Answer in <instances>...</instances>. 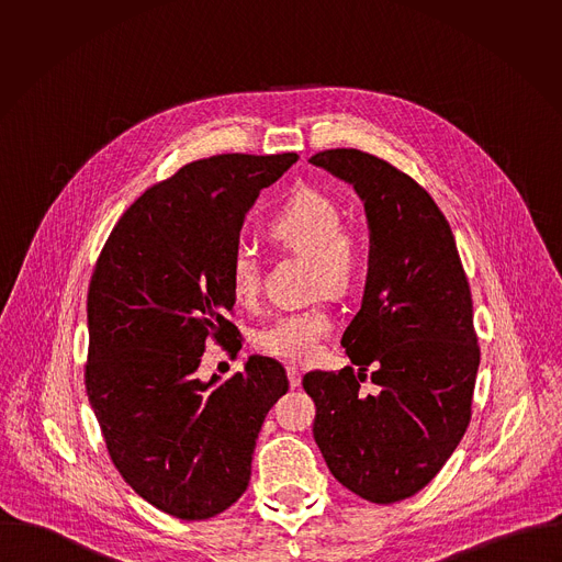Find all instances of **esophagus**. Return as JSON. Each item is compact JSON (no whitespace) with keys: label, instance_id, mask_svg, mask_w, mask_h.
Here are the masks:
<instances>
[{"label":"esophagus","instance_id":"esophagus-1","mask_svg":"<svg viewBox=\"0 0 562 562\" xmlns=\"http://www.w3.org/2000/svg\"><path fill=\"white\" fill-rule=\"evenodd\" d=\"M288 379H290V385L292 387H299L301 385V370L296 366H288Z\"/></svg>","mask_w":562,"mask_h":562}]
</instances>
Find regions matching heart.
Instances as JSON below:
<instances>
[{"instance_id":"heart-1","label":"heart","mask_w":562,"mask_h":562,"mask_svg":"<svg viewBox=\"0 0 562 562\" xmlns=\"http://www.w3.org/2000/svg\"><path fill=\"white\" fill-rule=\"evenodd\" d=\"M266 236L274 244L312 259L314 288L348 292L361 279L368 261L363 236L341 225L339 205L321 190L299 188L268 221ZM261 272L255 250L238 244L229 259V290L240 305H252L259 296ZM330 330V312L322 303L279 314L261 326L255 344L279 359L307 361L321 350Z\"/></svg>"}]
</instances>
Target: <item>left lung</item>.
I'll return each instance as SVG.
<instances>
[{"instance_id": "obj_1", "label": "left lung", "mask_w": 562, "mask_h": 562, "mask_svg": "<svg viewBox=\"0 0 562 562\" xmlns=\"http://www.w3.org/2000/svg\"><path fill=\"white\" fill-rule=\"evenodd\" d=\"M310 161L355 188L370 227L363 303L341 335L359 372L305 374L314 439L346 488L394 504L439 474L470 426L481 363L472 292L446 216L415 179L359 149ZM368 367L374 397L358 392Z\"/></svg>"}]
</instances>
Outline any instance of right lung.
<instances>
[{
	"label": "right lung",
	"instance_id": "right-lung-1",
	"mask_svg": "<svg viewBox=\"0 0 562 562\" xmlns=\"http://www.w3.org/2000/svg\"><path fill=\"white\" fill-rule=\"evenodd\" d=\"M296 154L190 161L114 225L88 285L83 383L108 454L143 499L210 519L250 481L255 441L288 392L283 366L252 355L232 379H199L212 337L238 355L229 259L261 188Z\"/></svg>",
	"mask_w": 562,
	"mask_h": 562
}]
</instances>
